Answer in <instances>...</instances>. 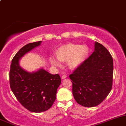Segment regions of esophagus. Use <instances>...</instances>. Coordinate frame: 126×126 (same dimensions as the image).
<instances>
[{
	"label": "esophagus",
	"mask_w": 126,
	"mask_h": 126,
	"mask_svg": "<svg viewBox=\"0 0 126 126\" xmlns=\"http://www.w3.org/2000/svg\"><path fill=\"white\" fill-rule=\"evenodd\" d=\"M65 78H67V75H65V74H64V75H62V79H65Z\"/></svg>",
	"instance_id": "obj_1"
}]
</instances>
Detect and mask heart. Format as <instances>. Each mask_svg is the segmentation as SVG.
I'll use <instances>...</instances> for the list:
<instances>
[{
    "label": "heart",
    "instance_id": "1",
    "mask_svg": "<svg viewBox=\"0 0 126 126\" xmlns=\"http://www.w3.org/2000/svg\"><path fill=\"white\" fill-rule=\"evenodd\" d=\"M89 54V48L86 45L79 44H64L60 46L55 51V54L58 59L50 57L51 64L56 67H60L61 62L67 61L68 67L70 69H76L85 62Z\"/></svg>",
    "mask_w": 126,
    "mask_h": 126
}]
</instances>
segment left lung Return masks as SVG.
I'll list each match as a JSON object with an SVG mask.
<instances>
[{"instance_id":"left-lung-1","label":"left lung","mask_w":126,"mask_h":126,"mask_svg":"<svg viewBox=\"0 0 126 126\" xmlns=\"http://www.w3.org/2000/svg\"><path fill=\"white\" fill-rule=\"evenodd\" d=\"M112 76L111 54L102 44L95 42L94 52L69 75L75 101L85 107L100 105L111 92Z\"/></svg>"}]
</instances>
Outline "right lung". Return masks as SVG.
I'll list each match as a JSON object with an SVG mask.
<instances>
[{
	"label": "right lung",
	"mask_w": 126,
	"mask_h": 126,
	"mask_svg": "<svg viewBox=\"0 0 126 126\" xmlns=\"http://www.w3.org/2000/svg\"><path fill=\"white\" fill-rule=\"evenodd\" d=\"M41 43H29L21 47L13 58L10 65V88L21 105L33 112H44L52 106L61 83L59 74L53 75L44 69L28 72L20 67V59Z\"/></svg>",
	"instance_id": "add662e5"
}]
</instances>
